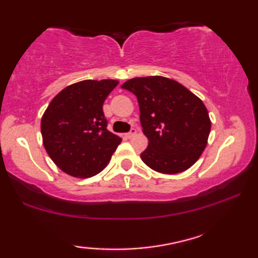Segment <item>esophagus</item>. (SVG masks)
Instances as JSON below:
<instances>
[{
  "label": "esophagus",
  "mask_w": 258,
  "mask_h": 258,
  "mask_svg": "<svg viewBox=\"0 0 258 258\" xmlns=\"http://www.w3.org/2000/svg\"><path fill=\"white\" fill-rule=\"evenodd\" d=\"M136 133H137V132H136V129H132V132L126 134L125 137H126V138H132V137H134V136L136 135Z\"/></svg>",
  "instance_id": "esophagus-1"
}]
</instances>
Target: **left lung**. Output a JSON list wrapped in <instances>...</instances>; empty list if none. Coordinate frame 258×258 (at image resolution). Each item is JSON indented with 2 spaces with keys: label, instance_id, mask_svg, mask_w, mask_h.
I'll return each mask as SVG.
<instances>
[{
  "label": "left lung",
  "instance_id": "obj_1",
  "mask_svg": "<svg viewBox=\"0 0 258 258\" xmlns=\"http://www.w3.org/2000/svg\"><path fill=\"white\" fill-rule=\"evenodd\" d=\"M136 95L149 144L141 158L159 173L189 169L207 145L211 118L204 102L169 78H134L121 86Z\"/></svg>",
  "mask_w": 258,
  "mask_h": 258
}]
</instances>
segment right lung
Listing matches in <instances>:
<instances>
[{"instance_id": "1", "label": "right lung", "mask_w": 258, "mask_h": 258, "mask_svg": "<svg viewBox=\"0 0 258 258\" xmlns=\"http://www.w3.org/2000/svg\"><path fill=\"white\" fill-rule=\"evenodd\" d=\"M117 80H84L52 99L40 122L44 148L53 163L76 178H89L108 165L122 138L107 129L102 106Z\"/></svg>"}]
</instances>
